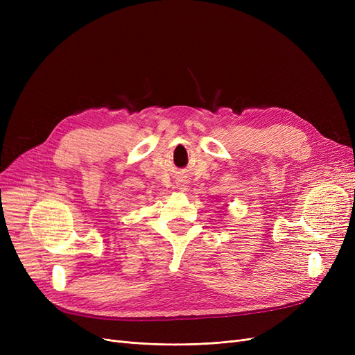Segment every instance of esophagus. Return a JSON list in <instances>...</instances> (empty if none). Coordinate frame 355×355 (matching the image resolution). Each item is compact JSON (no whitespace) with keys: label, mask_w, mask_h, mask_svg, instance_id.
Listing matches in <instances>:
<instances>
[{"label":"esophagus","mask_w":355,"mask_h":355,"mask_svg":"<svg viewBox=\"0 0 355 355\" xmlns=\"http://www.w3.org/2000/svg\"><path fill=\"white\" fill-rule=\"evenodd\" d=\"M176 188L180 189V191H187V189H188V182H185V180H178Z\"/></svg>","instance_id":"1"}]
</instances>
